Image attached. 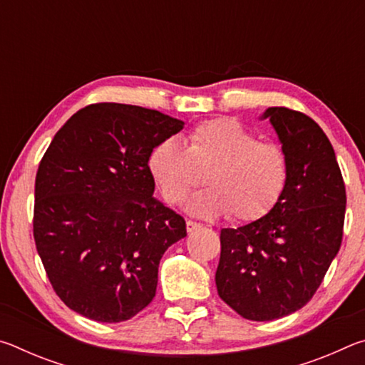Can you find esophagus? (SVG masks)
Masks as SVG:
<instances>
[{
  "instance_id": "1",
  "label": "esophagus",
  "mask_w": 365,
  "mask_h": 365,
  "mask_svg": "<svg viewBox=\"0 0 365 365\" xmlns=\"http://www.w3.org/2000/svg\"><path fill=\"white\" fill-rule=\"evenodd\" d=\"M197 228H201V224H197V222H193V220H187V232L188 233L197 230Z\"/></svg>"
}]
</instances>
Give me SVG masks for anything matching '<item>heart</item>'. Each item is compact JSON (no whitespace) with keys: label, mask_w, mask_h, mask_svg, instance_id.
Instances as JSON below:
<instances>
[{"label":"heart","mask_w":365,"mask_h":365,"mask_svg":"<svg viewBox=\"0 0 365 365\" xmlns=\"http://www.w3.org/2000/svg\"><path fill=\"white\" fill-rule=\"evenodd\" d=\"M148 172L169 205H180L205 174L206 188L187 202L202 219L230 212L235 220L261 219L279 202L288 180V160L280 146L233 119L196 125L185 145L163 140L148 156Z\"/></svg>","instance_id":"b5f03b06"}]
</instances>
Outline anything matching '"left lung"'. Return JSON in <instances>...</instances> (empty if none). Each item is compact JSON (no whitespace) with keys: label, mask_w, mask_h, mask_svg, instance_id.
<instances>
[{"label":"left lung","mask_w":365,"mask_h":365,"mask_svg":"<svg viewBox=\"0 0 365 365\" xmlns=\"http://www.w3.org/2000/svg\"><path fill=\"white\" fill-rule=\"evenodd\" d=\"M288 160L280 200L264 217L222 228L217 293L240 316L265 322L301 309L322 283L343 238L346 190L335 151L319 123L269 108Z\"/></svg>","instance_id":"1"}]
</instances>
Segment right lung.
I'll use <instances>...</instances> for the list:
<instances>
[{"mask_svg":"<svg viewBox=\"0 0 365 365\" xmlns=\"http://www.w3.org/2000/svg\"><path fill=\"white\" fill-rule=\"evenodd\" d=\"M183 125L100 103L77 110L48 146L35 178V245L54 292L80 316L123 322L156 294L160 257L187 225L153 196L148 156Z\"/></svg>","mask_w":365,"mask_h":365,"instance_id":"obj_1","label":"right lung"}]
</instances>
